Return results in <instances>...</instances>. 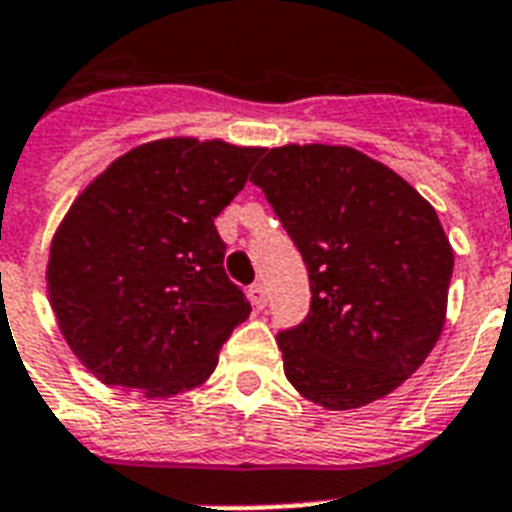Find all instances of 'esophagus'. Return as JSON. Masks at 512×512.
Here are the masks:
<instances>
[{
  "label": "esophagus",
  "instance_id": "34e87169",
  "mask_svg": "<svg viewBox=\"0 0 512 512\" xmlns=\"http://www.w3.org/2000/svg\"><path fill=\"white\" fill-rule=\"evenodd\" d=\"M249 303L255 305L257 311H263L265 303H268V295H265V287H263V284H260V281L249 287Z\"/></svg>",
  "mask_w": 512,
  "mask_h": 512
}]
</instances>
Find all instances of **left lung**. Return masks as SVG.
<instances>
[{"label":"left lung","mask_w":512,"mask_h":512,"mask_svg":"<svg viewBox=\"0 0 512 512\" xmlns=\"http://www.w3.org/2000/svg\"><path fill=\"white\" fill-rule=\"evenodd\" d=\"M252 183L311 279V311L279 332L284 374L342 412L388 396L441 337L454 252L404 177L348 146L271 148Z\"/></svg>","instance_id":"8db88e82"}]
</instances>
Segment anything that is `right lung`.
<instances>
[{
  "mask_svg": "<svg viewBox=\"0 0 512 512\" xmlns=\"http://www.w3.org/2000/svg\"><path fill=\"white\" fill-rule=\"evenodd\" d=\"M265 148L164 138L84 188L52 236L47 292L74 356L100 382L167 398L215 372L247 321L215 228Z\"/></svg>",
  "mask_w": 512,
  "mask_h": 512,
  "instance_id": "right-lung-1",
  "label": "right lung"
}]
</instances>
